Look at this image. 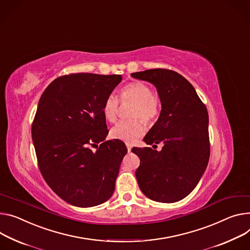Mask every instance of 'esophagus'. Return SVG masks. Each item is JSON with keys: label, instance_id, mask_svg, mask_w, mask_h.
<instances>
[{"label": "esophagus", "instance_id": "esophagus-1", "mask_svg": "<svg viewBox=\"0 0 250 250\" xmlns=\"http://www.w3.org/2000/svg\"><path fill=\"white\" fill-rule=\"evenodd\" d=\"M125 146H126V147H127V151L129 152V151L131 150V145H130L129 143H126V144H125Z\"/></svg>", "mask_w": 250, "mask_h": 250}]
</instances>
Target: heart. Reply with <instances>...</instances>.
Returning a JSON list of instances; mask_svg holds the SVG:
<instances>
[{
  "instance_id": "1",
  "label": "heart",
  "mask_w": 250,
  "mask_h": 250,
  "mask_svg": "<svg viewBox=\"0 0 250 250\" xmlns=\"http://www.w3.org/2000/svg\"><path fill=\"white\" fill-rule=\"evenodd\" d=\"M122 100H131L135 103L130 117L142 118L147 123L153 122L160 113V102L153 96L149 85L142 82H133L122 89ZM119 112V100L115 95H109L104 104L103 113L106 121L116 122ZM146 126L141 120L132 119L121 121L110 129V135L116 140L131 143L141 138Z\"/></svg>"
}]
</instances>
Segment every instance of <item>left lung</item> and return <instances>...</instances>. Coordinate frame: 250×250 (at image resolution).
<instances>
[{
  "mask_svg": "<svg viewBox=\"0 0 250 250\" xmlns=\"http://www.w3.org/2000/svg\"><path fill=\"white\" fill-rule=\"evenodd\" d=\"M130 76L152 83L162 104L160 117L144 139L152 147L163 143L162 150L131 149L141 160L135 170L139 187L154 201H179L195 188L208 164L207 106L192 84L176 72L152 69Z\"/></svg>",
  "mask_w": 250,
  "mask_h": 250,
  "instance_id": "1",
  "label": "left lung"
}]
</instances>
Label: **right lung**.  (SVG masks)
Instances as JSON below:
<instances>
[{
    "mask_svg": "<svg viewBox=\"0 0 250 250\" xmlns=\"http://www.w3.org/2000/svg\"><path fill=\"white\" fill-rule=\"evenodd\" d=\"M122 80L121 75L62 76L39 101L32 125L39 167L52 190L72 206L96 207L115 191L127 149L120 140L104 142L103 104Z\"/></svg>",
    "mask_w": 250,
    "mask_h": 250,
    "instance_id": "right-lung-1",
    "label": "right lung"
}]
</instances>
